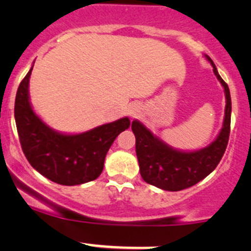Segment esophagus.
<instances>
[{
	"mask_svg": "<svg viewBox=\"0 0 251 251\" xmlns=\"http://www.w3.org/2000/svg\"><path fill=\"white\" fill-rule=\"evenodd\" d=\"M140 105L136 104V103H132V104L127 108V115L131 116V118H135V116H137L138 114H140Z\"/></svg>",
	"mask_w": 251,
	"mask_h": 251,
	"instance_id": "esophagus-1",
	"label": "esophagus"
}]
</instances>
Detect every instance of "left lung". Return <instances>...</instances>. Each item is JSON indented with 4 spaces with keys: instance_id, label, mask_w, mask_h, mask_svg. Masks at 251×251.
<instances>
[{
    "instance_id": "8db88e82",
    "label": "left lung",
    "mask_w": 251,
    "mask_h": 251,
    "mask_svg": "<svg viewBox=\"0 0 251 251\" xmlns=\"http://www.w3.org/2000/svg\"><path fill=\"white\" fill-rule=\"evenodd\" d=\"M205 57L214 68L215 75L224 86L226 96L224 125L216 140L199 151H181L154 136L138 120H133L131 125L136 137V154L142 178L164 191H182L205 178L219 165L228 144L232 110L229 88L219 75L211 58L209 55Z\"/></svg>"
}]
</instances>
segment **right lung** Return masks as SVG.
<instances>
[{"label":"right lung","instance_id":"1","mask_svg":"<svg viewBox=\"0 0 251 251\" xmlns=\"http://www.w3.org/2000/svg\"><path fill=\"white\" fill-rule=\"evenodd\" d=\"M31 69L18 87L14 104L18 135L30 165L42 176L63 186H75L97 178L115 138L130 127L123 118L78 135H64L47 126L32 110L29 100Z\"/></svg>","mask_w":251,"mask_h":251}]
</instances>
